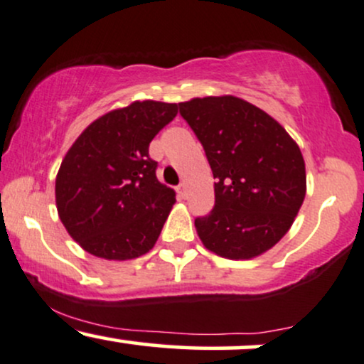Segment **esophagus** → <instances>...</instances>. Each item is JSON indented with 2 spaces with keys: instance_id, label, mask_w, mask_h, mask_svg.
Instances as JSON below:
<instances>
[{
  "instance_id": "esophagus-1",
  "label": "esophagus",
  "mask_w": 364,
  "mask_h": 364,
  "mask_svg": "<svg viewBox=\"0 0 364 364\" xmlns=\"http://www.w3.org/2000/svg\"><path fill=\"white\" fill-rule=\"evenodd\" d=\"M177 192H178V196H181V198H186V194H187L186 183H181V186H177Z\"/></svg>"
}]
</instances>
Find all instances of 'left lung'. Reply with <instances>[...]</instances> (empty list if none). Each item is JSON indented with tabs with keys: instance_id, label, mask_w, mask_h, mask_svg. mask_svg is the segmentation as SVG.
Wrapping results in <instances>:
<instances>
[{
	"instance_id": "obj_1",
	"label": "left lung",
	"mask_w": 364,
	"mask_h": 364,
	"mask_svg": "<svg viewBox=\"0 0 364 364\" xmlns=\"http://www.w3.org/2000/svg\"><path fill=\"white\" fill-rule=\"evenodd\" d=\"M213 170L215 206L196 218L204 247L226 259H252L274 247L300 211L306 191L298 144L271 115L242 98L178 104Z\"/></svg>"
}]
</instances>
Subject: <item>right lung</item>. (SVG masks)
Wrapping results in <instances>:
<instances>
[{
  "mask_svg": "<svg viewBox=\"0 0 364 364\" xmlns=\"http://www.w3.org/2000/svg\"><path fill=\"white\" fill-rule=\"evenodd\" d=\"M177 115V105L134 102L102 115L80 134L55 178V204L73 240L109 260L153 249L175 192L158 182L149 143Z\"/></svg>",
  "mask_w": 364,
  "mask_h": 364,
  "instance_id": "1",
  "label": "right lung"
}]
</instances>
